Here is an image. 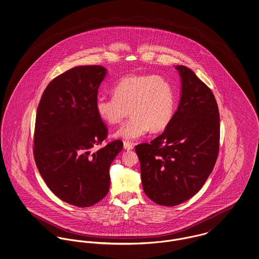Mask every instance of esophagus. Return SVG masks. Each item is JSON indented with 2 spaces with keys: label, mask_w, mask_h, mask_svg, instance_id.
<instances>
[{
  "label": "esophagus",
  "mask_w": 259,
  "mask_h": 259,
  "mask_svg": "<svg viewBox=\"0 0 259 259\" xmlns=\"http://www.w3.org/2000/svg\"><path fill=\"white\" fill-rule=\"evenodd\" d=\"M123 148H124L125 150H132V149H134V144L131 143V142L124 141V142H123Z\"/></svg>",
  "instance_id": "esophagus-1"
}]
</instances>
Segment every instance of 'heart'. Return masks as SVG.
I'll use <instances>...</instances> for the list:
<instances>
[{"instance_id":"1","label":"heart","mask_w":259,"mask_h":259,"mask_svg":"<svg viewBox=\"0 0 259 259\" xmlns=\"http://www.w3.org/2000/svg\"><path fill=\"white\" fill-rule=\"evenodd\" d=\"M114 96L98 95L95 110L109 124L120 123L130 113L132 118L115 133L116 138L133 141L152 133L164 131L175 113V92L171 82L162 75L131 73L112 88Z\"/></svg>"}]
</instances>
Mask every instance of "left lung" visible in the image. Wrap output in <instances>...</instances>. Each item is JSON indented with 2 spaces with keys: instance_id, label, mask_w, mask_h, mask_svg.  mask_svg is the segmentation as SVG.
Returning <instances> with one entry per match:
<instances>
[{
  "instance_id": "left-lung-1",
  "label": "left lung",
  "mask_w": 259,
  "mask_h": 259,
  "mask_svg": "<svg viewBox=\"0 0 259 259\" xmlns=\"http://www.w3.org/2000/svg\"><path fill=\"white\" fill-rule=\"evenodd\" d=\"M182 79L178 110L164 133L136 146L145 194L175 206L205 184L219 152L220 116L214 94L191 69L176 66Z\"/></svg>"
}]
</instances>
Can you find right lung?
Returning a JSON list of instances; mask_svg holds the SVG:
<instances>
[{
    "label": "right lung",
    "instance_id": "add662e5",
    "mask_svg": "<svg viewBox=\"0 0 259 259\" xmlns=\"http://www.w3.org/2000/svg\"><path fill=\"white\" fill-rule=\"evenodd\" d=\"M101 66H79L55 77L37 108L35 163L44 182L63 201L89 207L109 191V169L122 149L117 139L102 148L108 130L95 110L107 73Z\"/></svg>",
    "mask_w": 259,
    "mask_h": 259
}]
</instances>
